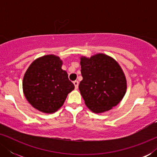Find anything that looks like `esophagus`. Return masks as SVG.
I'll return each instance as SVG.
<instances>
[{"mask_svg": "<svg viewBox=\"0 0 157 157\" xmlns=\"http://www.w3.org/2000/svg\"><path fill=\"white\" fill-rule=\"evenodd\" d=\"M74 84L75 86V88H76V89H77L78 88V81H74Z\"/></svg>", "mask_w": 157, "mask_h": 157, "instance_id": "34e87169", "label": "esophagus"}]
</instances>
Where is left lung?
<instances>
[{"label": "left lung", "mask_w": 157, "mask_h": 157, "mask_svg": "<svg viewBox=\"0 0 157 157\" xmlns=\"http://www.w3.org/2000/svg\"><path fill=\"white\" fill-rule=\"evenodd\" d=\"M83 80L78 88L85 104L94 113L117 106L125 95L126 80L119 63L109 56L98 53L81 58Z\"/></svg>", "instance_id": "1"}]
</instances>
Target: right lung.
<instances>
[{
  "instance_id": "add662e5",
  "label": "right lung",
  "mask_w": 157,
  "mask_h": 157,
  "mask_svg": "<svg viewBox=\"0 0 157 157\" xmlns=\"http://www.w3.org/2000/svg\"><path fill=\"white\" fill-rule=\"evenodd\" d=\"M62 61L54 55L35 60L28 68L23 80L24 95L38 111L53 113L63 106L74 85L61 68Z\"/></svg>"
}]
</instances>
